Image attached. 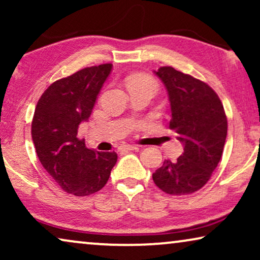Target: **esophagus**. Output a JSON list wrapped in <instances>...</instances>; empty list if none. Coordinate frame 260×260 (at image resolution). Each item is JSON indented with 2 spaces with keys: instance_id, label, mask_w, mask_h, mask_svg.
<instances>
[{
  "instance_id": "1",
  "label": "esophagus",
  "mask_w": 260,
  "mask_h": 260,
  "mask_svg": "<svg viewBox=\"0 0 260 260\" xmlns=\"http://www.w3.org/2000/svg\"><path fill=\"white\" fill-rule=\"evenodd\" d=\"M138 149L136 145H131V144H124V145H120L118 148V151L120 152H127V151H131V150H136Z\"/></svg>"
}]
</instances>
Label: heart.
<instances>
[{
    "instance_id": "obj_1",
    "label": "heart",
    "mask_w": 260,
    "mask_h": 260,
    "mask_svg": "<svg viewBox=\"0 0 260 260\" xmlns=\"http://www.w3.org/2000/svg\"><path fill=\"white\" fill-rule=\"evenodd\" d=\"M127 84H147V85H155V80L152 79L150 76L148 74H135V76L130 77L129 80H127Z\"/></svg>"
}]
</instances>
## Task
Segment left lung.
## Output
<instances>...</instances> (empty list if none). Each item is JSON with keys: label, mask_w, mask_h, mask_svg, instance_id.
Segmentation results:
<instances>
[{"label": "left lung", "mask_w": 260, "mask_h": 260, "mask_svg": "<svg viewBox=\"0 0 260 260\" xmlns=\"http://www.w3.org/2000/svg\"><path fill=\"white\" fill-rule=\"evenodd\" d=\"M167 88L172 110L169 127L183 145L176 161L166 159L152 174L159 189L170 195L197 191L211 179L227 136L222 103L212 87L170 66L154 71Z\"/></svg>", "instance_id": "8db88e82"}]
</instances>
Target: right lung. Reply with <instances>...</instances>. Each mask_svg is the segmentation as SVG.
Returning <instances> with one entry per match:
<instances>
[{"instance_id":"1","label":"right lung","mask_w":260,"mask_h":260,"mask_svg":"<svg viewBox=\"0 0 260 260\" xmlns=\"http://www.w3.org/2000/svg\"><path fill=\"white\" fill-rule=\"evenodd\" d=\"M112 63L86 67L53 83L39 99L31 138L41 165L66 193L86 197L101 190L117 162L115 151H95L78 138Z\"/></svg>"}]
</instances>
